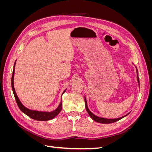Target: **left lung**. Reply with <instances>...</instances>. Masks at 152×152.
Here are the masks:
<instances>
[{
  "label": "left lung",
  "mask_w": 152,
  "mask_h": 152,
  "mask_svg": "<svg viewBox=\"0 0 152 152\" xmlns=\"http://www.w3.org/2000/svg\"><path fill=\"white\" fill-rule=\"evenodd\" d=\"M136 71H137V72H137V69H136ZM137 81H138V82H140L139 77H138V73H137ZM85 104H86V111L87 112V113H89L90 117H91L92 118H93L94 121L97 122H99V123H102V124H110V123H113V122H117V121H119V120H121V118H124V117H126V115H128V114H127L126 115L124 116V117H121V118H113V119L104 118L99 117L96 116L95 115H94L91 112H90V110H89L88 107H87V102H86V98H85Z\"/></svg>",
  "instance_id": "obj_1"
}]
</instances>
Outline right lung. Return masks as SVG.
Returning <instances> with one entry per match:
<instances>
[{
    "label": "right lung",
    "instance_id": "obj_1",
    "mask_svg": "<svg viewBox=\"0 0 152 152\" xmlns=\"http://www.w3.org/2000/svg\"><path fill=\"white\" fill-rule=\"evenodd\" d=\"M15 64L16 61L15 63V65H14V68H13V71H12V78H11V86H12V89L13 91V94L14 96H15V98L16 99V103L18 106V107L21 110V111H22L24 113H25L26 115H28L29 117L34 119V120L37 121H49L50 120V119H53L56 116H57L58 115L59 113V112H61V108H62V102L61 101V103L59 104V107L54 110L53 112H39V111H35V110H29L25 107H24V105H23V104L21 103L20 101L19 98H18V96L15 92V87H14V74H15ZM66 90L63 92V93H65Z\"/></svg>",
    "mask_w": 152,
    "mask_h": 152
}]
</instances>
